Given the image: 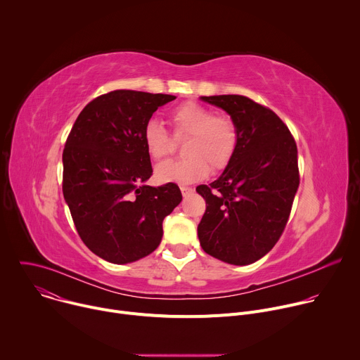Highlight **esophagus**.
<instances>
[{"label": "esophagus", "instance_id": "1", "mask_svg": "<svg viewBox=\"0 0 360 360\" xmlns=\"http://www.w3.org/2000/svg\"><path fill=\"white\" fill-rule=\"evenodd\" d=\"M181 192H182V195L186 198V196H189V195L193 192V189H192L191 186H181Z\"/></svg>", "mask_w": 360, "mask_h": 360}]
</instances>
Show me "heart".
<instances>
[{
  "mask_svg": "<svg viewBox=\"0 0 360 360\" xmlns=\"http://www.w3.org/2000/svg\"><path fill=\"white\" fill-rule=\"evenodd\" d=\"M169 120L175 138H186L182 148L185 158L161 164L155 171L160 181L188 185L203 179L210 168L221 172L229 167L239 143L232 117L215 114L198 102H185L171 112ZM142 138L149 157L155 161L165 160L174 149L171 136L157 121L146 122Z\"/></svg>",
  "mask_w": 360,
  "mask_h": 360,
  "instance_id": "obj_1",
  "label": "heart"
}]
</instances>
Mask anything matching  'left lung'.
Instances as JSON below:
<instances>
[{
	"mask_svg": "<svg viewBox=\"0 0 360 360\" xmlns=\"http://www.w3.org/2000/svg\"><path fill=\"white\" fill-rule=\"evenodd\" d=\"M236 122L239 143L224 174L196 186L207 202L198 225L202 249L231 265L265 256L288 224L299 186L297 148L285 122L243 95L202 96Z\"/></svg>",
	"mask_w": 360,
	"mask_h": 360,
	"instance_id": "obj_1",
	"label": "left lung"
}]
</instances>
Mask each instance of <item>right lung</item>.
Returning <instances> with one entry per match:
<instances>
[{
  "mask_svg": "<svg viewBox=\"0 0 360 360\" xmlns=\"http://www.w3.org/2000/svg\"><path fill=\"white\" fill-rule=\"evenodd\" d=\"M176 96L115 89L81 111L63 152V193L89 250L112 264L135 262L162 239V222L182 200L176 184L143 185L152 175L142 132Z\"/></svg>",
  "mask_w": 360,
  "mask_h": 360,
  "instance_id": "right-lung-1",
  "label": "right lung"
}]
</instances>
